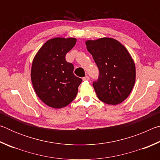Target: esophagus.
I'll use <instances>...</instances> for the list:
<instances>
[{
	"mask_svg": "<svg viewBox=\"0 0 160 160\" xmlns=\"http://www.w3.org/2000/svg\"><path fill=\"white\" fill-rule=\"evenodd\" d=\"M89 79H90V78H89V76H85V77L82 78V80H88Z\"/></svg>",
	"mask_w": 160,
	"mask_h": 160,
	"instance_id": "obj_1",
	"label": "esophagus"
}]
</instances>
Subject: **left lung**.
<instances>
[{
    "mask_svg": "<svg viewBox=\"0 0 160 160\" xmlns=\"http://www.w3.org/2000/svg\"><path fill=\"white\" fill-rule=\"evenodd\" d=\"M99 68L98 80L93 82L97 97L107 104L116 105L131 93L135 82V66L128 51L112 38L85 42Z\"/></svg>",
    "mask_w": 160,
    "mask_h": 160,
    "instance_id": "1",
    "label": "left lung"
}]
</instances>
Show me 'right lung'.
<instances>
[{
    "label": "right lung",
    "instance_id": "obj_1",
    "mask_svg": "<svg viewBox=\"0 0 160 160\" xmlns=\"http://www.w3.org/2000/svg\"><path fill=\"white\" fill-rule=\"evenodd\" d=\"M75 38L48 40L38 51L32 65L31 80L34 91L47 106L61 109L76 97L82 80L73 74V65L66 55L76 44Z\"/></svg>",
    "mask_w": 160,
    "mask_h": 160
}]
</instances>
